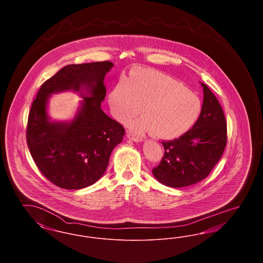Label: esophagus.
<instances>
[{
	"mask_svg": "<svg viewBox=\"0 0 263 263\" xmlns=\"http://www.w3.org/2000/svg\"><path fill=\"white\" fill-rule=\"evenodd\" d=\"M127 137L129 138L130 140L134 141V142H141L143 140V138L138 136L136 134H133V133H128Z\"/></svg>",
	"mask_w": 263,
	"mask_h": 263,
	"instance_id": "34e87169",
	"label": "esophagus"
}]
</instances>
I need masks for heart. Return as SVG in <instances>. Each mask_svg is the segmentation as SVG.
<instances>
[{
	"mask_svg": "<svg viewBox=\"0 0 263 263\" xmlns=\"http://www.w3.org/2000/svg\"><path fill=\"white\" fill-rule=\"evenodd\" d=\"M113 115L126 121L140 112L143 116L130 121L137 131H150L155 137L174 140L183 136L200 116L202 103L193 91L162 72L136 68L126 83L119 82L109 93Z\"/></svg>",
	"mask_w": 263,
	"mask_h": 263,
	"instance_id": "heart-1",
	"label": "heart"
}]
</instances>
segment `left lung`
<instances>
[{
    "instance_id": "obj_1",
    "label": "left lung",
    "mask_w": 263,
    "mask_h": 263,
    "mask_svg": "<svg viewBox=\"0 0 263 263\" xmlns=\"http://www.w3.org/2000/svg\"><path fill=\"white\" fill-rule=\"evenodd\" d=\"M204 91L200 116L183 136L163 141L164 154L154 176L164 185L184 187L207 177L220 161L227 145V121L221 104L210 88Z\"/></svg>"
}]
</instances>
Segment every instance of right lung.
<instances>
[{
  "label": "right lung",
  "instance_id": "1",
  "mask_svg": "<svg viewBox=\"0 0 263 263\" xmlns=\"http://www.w3.org/2000/svg\"><path fill=\"white\" fill-rule=\"evenodd\" d=\"M109 61L67 65L45 81L31 104L26 142L38 170L53 184L81 189L103 175L114 147L121 143L125 129L100 107L106 95L104 77ZM85 87L82 106L71 123H52L47 115L51 93Z\"/></svg>",
  "mask_w": 263,
  "mask_h": 263
}]
</instances>
